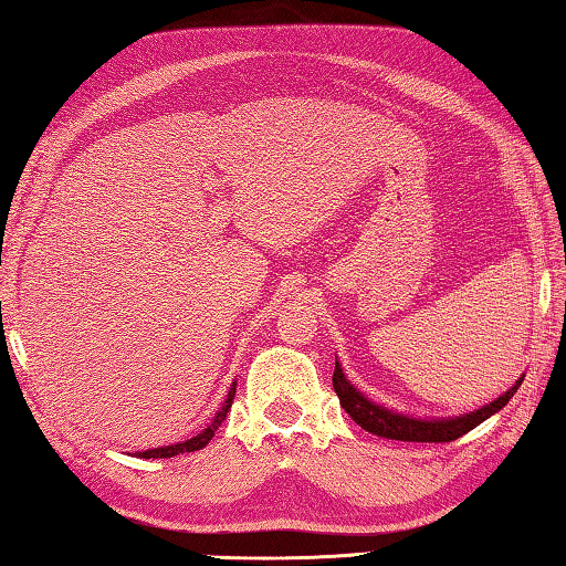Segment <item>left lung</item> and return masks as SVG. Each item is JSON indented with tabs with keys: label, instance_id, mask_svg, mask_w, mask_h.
Instances as JSON below:
<instances>
[{
	"label": "left lung",
	"instance_id": "1",
	"mask_svg": "<svg viewBox=\"0 0 566 566\" xmlns=\"http://www.w3.org/2000/svg\"><path fill=\"white\" fill-rule=\"evenodd\" d=\"M521 375L515 379L509 391H503L499 399L484 403L482 408L460 416H448V418H420V416H408L401 411H394V408L371 401L365 391L353 387V381L345 377V371L335 357V371H333V389L338 394L340 406L345 413L350 416L359 428H365L371 436L389 438V440H403V442H450L462 438L464 432L474 430L479 423H484L486 418L499 413L503 406H506L513 394L518 391L523 384Z\"/></svg>",
	"mask_w": 566,
	"mask_h": 566
}]
</instances>
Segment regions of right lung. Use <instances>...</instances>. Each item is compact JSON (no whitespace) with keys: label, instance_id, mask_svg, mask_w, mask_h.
Instances as JSON below:
<instances>
[{"label":"right lung","instance_id":"1","mask_svg":"<svg viewBox=\"0 0 566 566\" xmlns=\"http://www.w3.org/2000/svg\"><path fill=\"white\" fill-rule=\"evenodd\" d=\"M233 396H235V381L231 384V389H228V396L223 406L216 411V416L211 418V423L203 428L201 432H197L195 438H189L185 442H175V444H165V448H153V450H143V452H136V457H143V460H163V457H175V454H182V452H197L201 448H207V444L211 442V438L216 436V430L221 428V423L226 420L228 411H231V403H233Z\"/></svg>","mask_w":566,"mask_h":566}]
</instances>
